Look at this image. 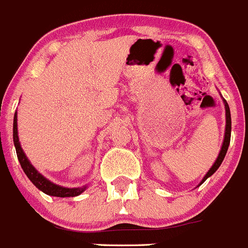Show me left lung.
Masks as SVG:
<instances>
[{"instance_id":"left-lung-1","label":"left lung","mask_w":248,"mask_h":248,"mask_svg":"<svg viewBox=\"0 0 248 248\" xmlns=\"http://www.w3.org/2000/svg\"><path fill=\"white\" fill-rule=\"evenodd\" d=\"M224 101V105H225V115H226V127H225V136H224V142H223V145H221V149H220V153H219L218 158H217V160H215V163L213 164L212 168L209 169V171H208L207 173H205V176L203 177V180L201 181L200 185H202L203 182L205 181V180L208 179L209 176H212L213 173L215 172V171L218 170L219 166L221 165V163H223L224 158H225L226 155V152H228V148H229V144H230V137H231V115H230V108H229L228 103H226L225 99H223Z\"/></svg>"}]
</instances>
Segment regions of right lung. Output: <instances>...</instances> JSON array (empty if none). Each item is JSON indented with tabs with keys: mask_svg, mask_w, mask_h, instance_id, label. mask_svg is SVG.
<instances>
[{
	"mask_svg": "<svg viewBox=\"0 0 248 248\" xmlns=\"http://www.w3.org/2000/svg\"><path fill=\"white\" fill-rule=\"evenodd\" d=\"M13 142H15L16 152H17L18 160H19L20 166H22L23 171L28 176V179L33 182L34 186L38 187L40 191L44 193L48 194V196H54V197H76L79 196L82 192L85 191L87 186L78 187V188H67V187L59 186V185L54 184V182L48 181L46 177H44L31 164H30L29 159L23 152L22 147H20L19 138H18V128H17V112L15 113V120H13Z\"/></svg>",
	"mask_w": 248,
	"mask_h": 248,
	"instance_id": "right-lung-1",
	"label": "right lung"
}]
</instances>
